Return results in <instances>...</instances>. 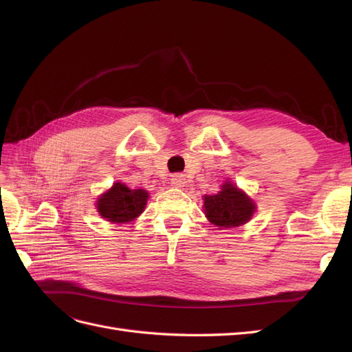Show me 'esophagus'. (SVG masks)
<instances>
[{
	"label": "esophagus",
	"instance_id": "1",
	"mask_svg": "<svg viewBox=\"0 0 352 352\" xmlns=\"http://www.w3.org/2000/svg\"><path fill=\"white\" fill-rule=\"evenodd\" d=\"M170 184H172L173 186L182 188V186H185V184H186V177H185V175H182V173H175V175L172 176V179H170Z\"/></svg>",
	"mask_w": 352,
	"mask_h": 352
}]
</instances>
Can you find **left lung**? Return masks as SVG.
<instances>
[{
    "label": "left lung",
    "mask_w": 352,
    "mask_h": 352,
    "mask_svg": "<svg viewBox=\"0 0 352 352\" xmlns=\"http://www.w3.org/2000/svg\"><path fill=\"white\" fill-rule=\"evenodd\" d=\"M204 210L208 220L217 228H236L251 219L255 206L242 190L226 182L217 195L204 198Z\"/></svg>",
    "instance_id": "obj_1"
}]
</instances>
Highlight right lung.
Listing matches in <instances>:
<instances>
[{
	"label": "right lung",
	"mask_w": 352,
	"mask_h": 352,
	"mask_svg": "<svg viewBox=\"0 0 352 352\" xmlns=\"http://www.w3.org/2000/svg\"><path fill=\"white\" fill-rule=\"evenodd\" d=\"M148 192L144 189H129L123 184H114L100 197L97 207L100 214L113 223L131 221L144 211Z\"/></svg>",
	"instance_id": "add662e5"
}]
</instances>
